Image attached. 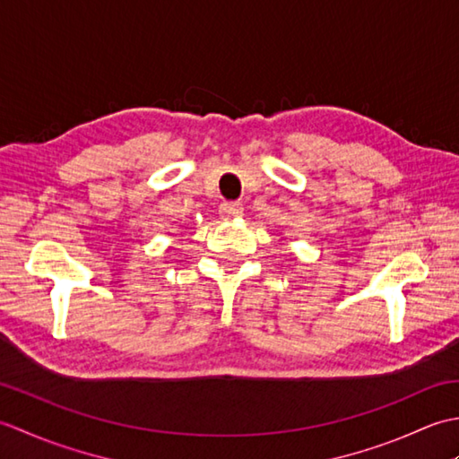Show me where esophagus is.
<instances>
[{
	"label": "esophagus",
	"mask_w": 459,
	"mask_h": 459,
	"mask_svg": "<svg viewBox=\"0 0 459 459\" xmlns=\"http://www.w3.org/2000/svg\"><path fill=\"white\" fill-rule=\"evenodd\" d=\"M242 214H245V209H242V204L238 203H222L221 204V217L222 219H240Z\"/></svg>",
	"instance_id": "esophagus-1"
}]
</instances>
